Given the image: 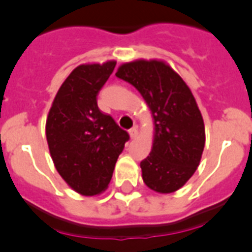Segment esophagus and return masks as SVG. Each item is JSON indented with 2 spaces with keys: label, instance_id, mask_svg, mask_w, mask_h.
Listing matches in <instances>:
<instances>
[{
  "label": "esophagus",
  "instance_id": "esophagus-1",
  "mask_svg": "<svg viewBox=\"0 0 252 252\" xmlns=\"http://www.w3.org/2000/svg\"><path fill=\"white\" fill-rule=\"evenodd\" d=\"M137 134H138V129H137V126H134V128L129 129V135H130V138H135L137 137Z\"/></svg>",
  "mask_w": 252,
  "mask_h": 252
}]
</instances>
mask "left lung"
I'll list each match as a JSON object with an SVG mask.
<instances>
[{
  "instance_id": "8db88e82",
  "label": "left lung",
  "mask_w": 252,
  "mask_h": 252,
  "mask_svg": "<svg viewBox=\"0 0 252 252\" xmlns=\"http://www.w3.org/2000/svg\"><path fill=\"white\" fill-rule=\"evenodd\" d=\"M115 76L138 90L155 120L152 150L141 162L144 184L162 194L176 191L195 172L205 144L204 122L191 91L162 61L124 63Z\"/></svg>"
}]
</instances>
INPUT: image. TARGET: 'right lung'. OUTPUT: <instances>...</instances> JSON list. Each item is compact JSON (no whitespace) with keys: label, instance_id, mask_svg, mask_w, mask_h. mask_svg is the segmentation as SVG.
Masks as SVG:
<instances>
[{"label":"right lung","instance_id":"obj_1","mask_svg":"<svg viewBox=\"0 0 252 252\" xmlns=\"http://www.w3.org/2000/svg\"><path fill=\"white\" fill-rule=\"evenodd\" d=\"M117 62L81 64L58 90L47 118V141L57 171L82 195L108 188L129 134L97 106Z\"/></svg>","mask_w":252,"mask_h":252}]
</instances>
